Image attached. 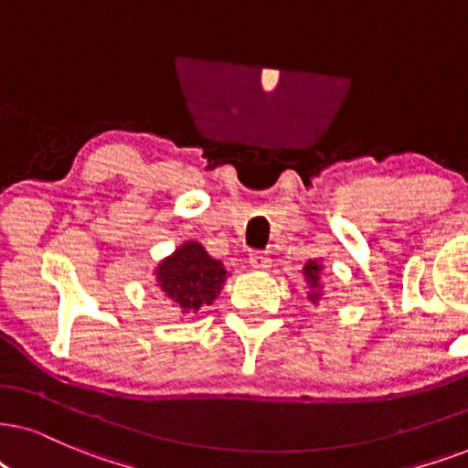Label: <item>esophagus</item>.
Wrapping results in <instances>:
<instances>
[{
    "mask_svg": "<svg viewBox=\"0 0 468 468\" xmlns=\"http://www.w3.org/2000/svg\"><path fill=\"white\" fill-rule=\"evenodd\" d=\"M250 265L254 270H268L270 268V254L268 252H252Z\"/></svg>",
    "mask_w": 468,
    "mask_h": 468,
    "instance_id": "obj_1",
    "label": "esophagus"
}]
</instances>
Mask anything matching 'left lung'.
<instances>
[{
  "instance_id": "1",
  "label": "left lung",
  "mask_w": 468,
  "mask_h": 468,
  "mask_svg": "<svg viewBox=\"0 0 468 468\" xmlns=\"http://www.w3.org/2000/svg\"><path fill=\"white\" fill-rule=\"evenodd\" d=\"M322 270H324V265L317 261H306V265H304V270H303V274H304V281H306V285H309V300L313 304H317L319 300H322Z\"/></svg>"
}]
</instances>
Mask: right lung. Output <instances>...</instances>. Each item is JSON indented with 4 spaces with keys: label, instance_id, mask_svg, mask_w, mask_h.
I'll return each mask as SVG.
<instances>
[{
    "label": "right lung",
    "instance_id": "right-lung-1",
    "mask_svg": "<svg viewBox=\"0 0 468 468\" xmlns=\"http://www.w3.org/2000/svg\"><path fill=\"white\" fill-rule=\"evenodd\" d=\"M155 281L181 313H197L200 306L214 303L222 292L227 270L222 261L209 257L198 241H186L157 265Z\"/></svg>",
    "mask_w": 468,
    "mask_h": 468
}]
</instances>
